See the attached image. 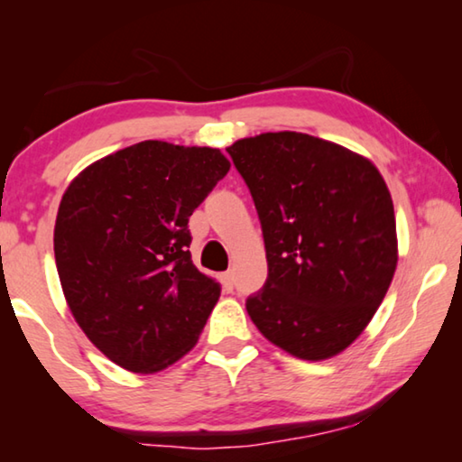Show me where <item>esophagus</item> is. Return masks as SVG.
<instances>
[{
    "label": "esophagus",
    "mask_w": 462,
    "mask_h": 462,
    "mask_svg": "<svg viewBox=\"0 0 462 462\" xmlns=\"http://www.w3.org/2000/svg\"><path fill=\"white\" fill-rule=\"evenodd\" d=\"M222 285H224V289H226V291H232V289H234V275H232V271H228V273H224V275H222Z\"/></svg>",
    "instance_id": "obj_1"
}]
</instances>
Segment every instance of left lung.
Here are the masks:
<instances>
[{
  "label": "left lung",
  "instance_id": "left-lung-1",
  "mask_svg": "<svg viewBox=\"0 0 462 462\" xmlns=\"http://www.w3.org/2000/svg\"><path fill=\"white\" fill-rule=\"evenodd\" d=\"M259 212L269 277L246 311L301 361L348 348L397 267L385 179L363 154L301 132H264L226 148Z\"/></svg>",
  "mask_w": 462,
  "mask_h": 462
}]
</instances>
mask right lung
I'll return each mask as SVG.
<instances>
[{"mask_svg": "<svg viewBox=\"0 0 462 462\" xmlns=\"http://www.w3.org/2000/svg\"><path fill=\"white\" fill-rule=\"evenodd\" d=\"M230 171L220 148L144 140L62 193L54 261L75 322L109 361L159 373L198 344L220 285L198 271L189 216Z\"/></svg>", "mask_w": 462, "mask_h": 462, "instance_id": "right-lung-1", "label": "right lung"}]
</instances>
